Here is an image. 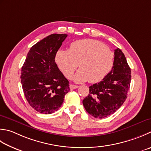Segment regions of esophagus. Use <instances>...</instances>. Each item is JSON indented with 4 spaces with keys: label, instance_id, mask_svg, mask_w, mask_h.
<instances>
[{
    "label": "esophagus",
    "instance_id": "34e87169",
    "mask_svg": "<svg viewBox=\"0 0 151 151\" xmlns=\"http://www.w3.org/2000/svg\"><path fill=\"white\" fill-rule=\"evenodd\" d=\"M69 87L70 88V90H73V89H76V88H78V86L74 85V84H70Z\"/></svg>",
    "mask_w": 151,
    "mask_h": 151
}]
</instances>
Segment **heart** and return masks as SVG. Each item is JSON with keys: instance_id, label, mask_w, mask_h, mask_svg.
<instances>
[{"instance_id": "b5f03b06", "label": "heart", "mask_w": 151, "mask_h": 151, "mask_svg": "<svg viewBox=\"0 0 151 151\" xmlns=\"http://www.w3.org/2000/svg\"><path fill=\"white\" fill-rule=\"evenodd\" d=\"M115 55L105 44L93 39L78 40L70 44L69 50H58L55 61L67 78H71L78 66L74 81L97 83L104 79L113 69Z\"/></svg>"}]
</instances>
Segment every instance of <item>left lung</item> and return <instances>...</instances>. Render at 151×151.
<instances>
[{"mask_svg": "<svg viewBox=\"0 0 151 151\" xmlns=\"http://www.w3.org/2000/svg\"><path fill=\"white\" fill-rule=\"evenodd\" d=\"M113 69L98 84L90 86L83 105L91 116L103 119L115 113L125 101L131 82V69L122 50H114Z\"/></svg>", "mask_w": 151, "mask_h": 151, "instance_id": "8db88e82", "label": "left lung"}]
</instances>
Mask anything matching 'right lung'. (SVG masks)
Segmentation results:
<instances>
[{"mask_svg":"<svg viewBox=\"0 0 151 151\" xmlns=\"http://www.w3.org/2000/svg\"><path fill=\"white\" fill-rule=\"evenodd\" d=\"M67 37L52 34L31 47L22 68L21 81L25 98L35 111L49 114L58 110L70 90L69 81L55 61Z\"/></svg>","mask_w":151,"mask_h":151,"instance_id":"obj_1","label":"right lung"}]
</instances>
